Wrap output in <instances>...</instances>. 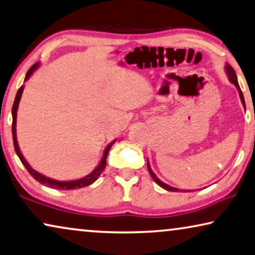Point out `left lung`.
Here are the masks:
<instances>
[{"mask_svg": "<svg viewBox=\"0 0 255 255\" xmlns=\"http://www.w3.org/2000/svg\"><path fill=\"white\" fill-rule=\"evenodd\" d=\"M226 72H227L228 78H229V81H230L231 83H234L235 87H236V88H237L238 93H239V97H241L242 103H243V105H244V108H245L244 96H243L242 90H241V88H239V85H238V81H237V75H236V72L234 71V68L231 67V66L229 65V64H227V65H226ZM147 169H149L150 175L152 176V178H153L155 183H157L158 185H160L161 188H164L165 190H167V191H173V192H177V191H178V189H177V188H173V187H170V185L166 184V183H164V182H162V181L159 180V178L157 177V175H155V174H154L153 172H152V169H151V167H150L149 161H147Z\"/></svg>", "mask_w": 255, "mask_h": 255, "instance_id": "left-lung-1", "label": "left lung"}]
</instances>
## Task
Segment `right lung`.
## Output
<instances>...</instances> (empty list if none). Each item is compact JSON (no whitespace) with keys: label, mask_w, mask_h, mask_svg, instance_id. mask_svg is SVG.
I'll return each mask as SVG.
<instances>
[{"label":"right lung","mask_w":255,"mask_h":255,"mask_svg":"<svg viewBox=\"0 0 255 255\" xmlns=\"http://www.w3.org/2000/svg\"><path fill=\"white\" fill-rule=\"evenodd\" d=\"M39 66H40V63H35L32 67L29 68V70L27 71V73H26L25 81H27L30 75L34 73V71H35ZM22 91H24V86H21L20 88L18 89L17 95H16V98H14V102H13V105H12V138H13V146H14V151H16L17 155L19 157V159H20L21 164L26 167V169L28 170V173L34 178H35L37 182H40L41 184L47 185V187H49V188L59 189V190H73V189L88 187V185L93 184L94 182L97 180L98 176L101 175L102 172H103V170L105 169L106 158H108L109 150L111 149V146L116 143V139L112 140V142L110 143L109 145L105 147L103 158H102L101 162H100V164H98V166L96 167V168H95L93 172H91L90 174H88V175L85 176V177L79 178V180H74V181H57V180H52V178H50V177H47V176L42 175V174H40L39 172H36V170H34L32 167L29 166L28 162L26 161V159L24 158V155H22V153L20 152V149H19V145H18V142H17V132H16L17 110H18V106H19V102H20Z\"/></svg>","instance_id":"1"}]
</instances>
